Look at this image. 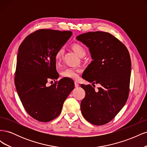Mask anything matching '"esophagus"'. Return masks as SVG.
<instances>
[{"label":"esophagus","instance_id":"esophagus-1","mask_svg":"<svg viewBox=\"0 0 147 147\" xmlns=\"http://www.w3.org/2000/svg\"><path fill=\"white\" fill-rule=\"evenodd\" d=\"M78 86H79V84L77 82H75V88H78Z\"/></svg>","mask_w":147,"mask_h":147}]
</instances>
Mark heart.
<instances>
[{
	"mask_svg": "<svg viewBox=\"0 0 147 147\" xmlns=\"http://www.w3.org/2000/svg\"><path fill=\"white\" fill-rule=\"evenodd\" d=\"M72 49L76 54L80 57H84L86 55V50L79 43H74L72 45ZM64 50L63 48L59 49L57 51L55 55V61L57 64L60 63L63 56L64 55ZM82 69L80 68H73L69 67L66 68L61 72L62 77L64 78L77 80L79 78V74L82 72Z\"/></svg>",
	"mask_w": 147,
	"mask_h": 147,
	"instance_id": "1",
	"label": "heart"
}]
</instances>
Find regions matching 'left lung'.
Wrapping results in <instances>:
<instances>
[{"instance_id":"left-lung-1","label":"left lung","mask_w":147,"mask_h":147,"mask_svg":"<svg viewBox=\"0 0 147 147\" xmlns=\"http://www.w3.org/2000/svg\"><path fill=\"white\" fill-rule=\"evenodd\" d=\"M87 47L92 61L82 78L99 84L98 91L90 84H81L86 95L81 102V112L88 122L97 126L110 122L125 105L129 91L131 57L127 48L113 35L96 31L76 37Z\"/></svg>"}]
</instances>
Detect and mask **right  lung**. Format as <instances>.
I'll return each instance as SVG.
<instances>
[{
  "label": "right lung",
  "instance_id": "obj_1",
  "mask_svg": "<svg viewBox=\"0 0 147 147\" xmlns=\"http://www.w3.org/2000/svg\"><path fill=\"white\" fill-rule=\"evenodd\" d=\"M71 31L40 29L26 37L18 48L15 84L26 112L33 118L48 122L59 115L63 104L74 89V82L57 79L55 55L72 36Z\"/></svg>",
  "mask_w": 147,
  "mask_h": 147
}]
</instances>
